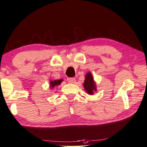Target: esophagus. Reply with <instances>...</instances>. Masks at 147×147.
Masks as SVG:
<instances>
[{"mask_svg":"<svg viewBox=\"0 0 147 147\" xmlns=\"http://www.w3.org/2000/svg\"><path fill=\"white\" fill-rule=\"evenodd\" d=\"M67 80L69 83H74L76 81L75 78H68Z\"/></svg>","mask_w":147,"mask_h":147,"instance_id":"34e87169","label":"esophagus"}]
</instances>
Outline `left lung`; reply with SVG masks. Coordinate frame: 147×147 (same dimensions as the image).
<instances>
[{"label": "left lung", "mask_w": 147, "mask_h": 147, "mask_svg": "<svg viewBox=\"0 0 147 147\" xmlns=\"http://www.w3.org/2000/svg\"><path fill=\"white\" fill-rule=\"evenodd\" d=\"M84 88L86 93L89 95H93L94 92L97 91L96 82L94 80V77L90 72H88L85 76V80L83 83Z\"/></svg>", "instance_id": "8db88e82"}]
</instances>
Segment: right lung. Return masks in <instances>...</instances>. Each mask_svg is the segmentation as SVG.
I'll use <instances>...</instances> for the list:
<instances>
[{
    "instance_id": "right-lung-1",
    "label": "right lung",
    "mask_w": 147,
    "mask_h": 147,
    "mask_svg": "<svg viewBox=\"0 0 147 147\" xmlns=\"http://www.w3.org/2000/svg\"><path fill=\"white\" fill-rule=\"evenodd\" d=\"M63 79H59V80H49V87L50 89L54 88L56 86H59V85L61 84Z\"/></svg>"
}]
</instances>
